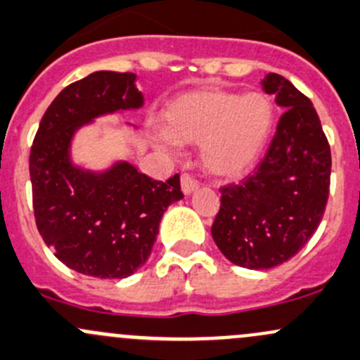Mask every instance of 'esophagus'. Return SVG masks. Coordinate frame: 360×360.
Segmentation results:
<instances>
[{
	"label": "esophagus",
	"mask_w": 360,
	"mask_h": 360,
	"mask_svg": "<svg viewBox=\"0 0 360 360\" xmlns=\"http://www.w3.org/2000/svg\"><path fill=\"white\" fill-rule=\"evenodd\" d=\"M181 190H183L184 195L190 196L193 191L198 190V183L193 179L190 174H183V176H181Z\"/></svg>",
	"instance_id": "1"
}]
</instances>
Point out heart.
<instances>
[{
	"instance_id": "heart-1",
	"label": "heart",
	"mask_w": 360,
	"mask_h": 360,
	"mask_svg": "<svg viewBox=\"0 0 360 360\" xmlns=\"http://www.w3.org/2000/svg\"><path fill=\"white\" fill-rule=\"evenodd\" d=\"M276 126L274 101L260 91H186L164 112L160 148L200 145V162L212 176L234 179L250 172L269 145Z\"/></svg>"
}]
</instances>
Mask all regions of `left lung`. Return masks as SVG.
Wrapping results in <instances>:
<instances>
[{
	"instance_id": "1",
	"label": "left lung",
	"mask_w": 360,
	"mask_h": 360,
	"mask_svg": "<svg viewBox=\"0 0 360 360\" xmlns=\"http://www.w3.org/2000/svg\"><path fill=\"white\" fill-rule=\"evenodd\" d=\"M262 89L286 110L255 172L222 188L212 238L229 262L271 269L290 260L316 233L330 195L331 150L312 101L279 74Z\"/></svg>"
}]
</instances>
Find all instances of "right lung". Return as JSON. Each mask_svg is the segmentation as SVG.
<instances>
[{
  "mask_svg": "<svg viewBox=\"0 0 360 360\" xmlns=\"http://www.w3.org/2000/svg\"><path fill=\"white\" fill-rule=\"evenodd\" d=\"M136 79L131 72L100 70L72 82L44 112L30 148L39 234L56 259L93 278L122 279L145 266L162 215L184 196L177 174L162 183L126 160L103 170L72 160L79 129L98 117L143 107Z\"/></svg>",
  "mask_w": 360,
  "mask_h": 360,
  "instance_id": "right-lung-1",
  "label": "right lung"
}]
</instances>
